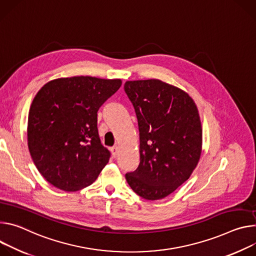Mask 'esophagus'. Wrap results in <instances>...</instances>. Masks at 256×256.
<instances>
[{"label":"esophagus","mask_w":256,"mask_h":256,"mask_svg":"<svg viewBox=\"0 0 256 256\" xmlns=\"http://www.w3.org/2000/svg\"><path fill=\"white\" fill-rule=\"evenodd\" d=\"M110 152H112V154L114 158H117V156H118V154H119V148H118L117 146H112V148H110Z\"/></svg>","instance_id":"obj_1"}]
</instances>
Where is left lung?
Masks as SVG:
<instances>
[{
  "label": "left lung",
  "mask_w": 256,
  "mask_h": 256,
  "mask_svg": "<svg viewBox=\"0 0 256 256\" xmlns=\"http://www.w3.org/2000/svg\"><path fill=\"white\" fill-rule=\"evenodd\" d=\"M139 129L140 162L125 175L132 190L148 200L173 193L187 181L202 154V128L193 100L158 79L127 81Z\"/></svg>",
  "instance_id": "8db88e82"
}]
</instances>
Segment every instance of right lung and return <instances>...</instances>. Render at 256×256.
<instances>
[{"label":"right lung","instance_id":"add662e5","mask_svg":"<svg viewBox=\"0 0 256 256\" xmlns=\"http://www.w3.org/2000/svg\"><path fill=\"white\" fill-rule=\"evenodd\" d=\"M120 79L59 78L38 92L28 114L27 139L38 172L52 186L77 191L92 184L110 152L98 136V110Z\"/></svg>","mask_w":256,"mask_h":256}]
</instances>
